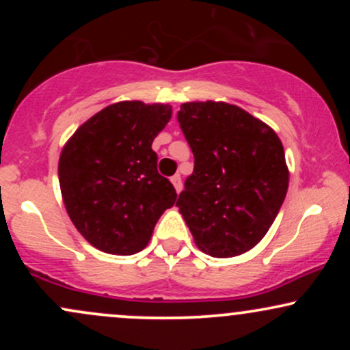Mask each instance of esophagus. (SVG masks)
Listing matches in <instances>:
<instances>
[{"label":"esophagus","instance_id":"34e87169","mask_svg":"<svg viewBox=\"0 0 350 350\" xmlns=\"http://www.w3.org/2000/svg\"><path fill=\"white\" fill-rule=\"evenodd\" d=\"M171 183H172V186H174V189H176V192H179L183 191V179H180V176L179 174H174L171 178Z\"/></svg>","mask_w":350,"mask_h":350}]
</instances>
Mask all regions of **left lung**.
Returning a JSON list of instances; mask_svg holds the SVG:
<instances>
[{
  "label": "left lung",
  "mask_w": 350,
  "mask_h": 350,
  "mask_svg": "<svg viewBox=\"0 0 350 350\" xmlns=\"http://www.w3.org/2000/svg\"><path fill=\"white\" fill-rule=\"evenodd\" d=\"M178 122L194 171L176 206L200 250L242 255L263 239L286 198L283 144L268 124L224 102L183 103Z\"/></svg>",
  "instance_id": "8db88e82"
}]
</instances>
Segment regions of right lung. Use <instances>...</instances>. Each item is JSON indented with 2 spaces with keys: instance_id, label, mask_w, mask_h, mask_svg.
I'll return each mask as SVG.
<instances>
[{
  "instance_id": "right-lung-1",
  "label": "right lung",
  "mask_w": 350,
  "mask_h": 350,
  "mask_svg": "<svg viewBox=\"0 0 350 350\" xmlns=\"http://www.w3.org/2000/svg\"><path fill=\"white\" fill-rule=\"evenodd\" d=\"M170 118V105L113 103L87 120L60 152L67 214L98 250L142 252L163 212L174 206L176 189L158 172L151 148Z\"/></svg>"
}]
</instances>
